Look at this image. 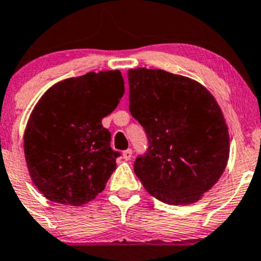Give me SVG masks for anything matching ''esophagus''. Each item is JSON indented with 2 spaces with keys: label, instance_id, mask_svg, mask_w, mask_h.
Here are the masks:
<instances>
[{
  "label": "esophagus",
  "instance_id": "1",
  "mask_svg": "<svg viewBox=\"0 0 261 261\" xmlns=\"http://www.w3.org/2000/svg\"><path fill=\"white\" fill-rule=\"evenodd\" d=\"M122 157H124V160H126V161H128V160L133 157V151L131 150H126L122 152Z\"/></svg>",
  "mask_w": 261,
  "mask_h": 261
}]
</instances>
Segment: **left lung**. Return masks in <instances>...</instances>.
<instances>
[{
	"instance_id": "left-lung-1",
	"label": "left lung",
	"mask_w": 261,
	"mask_h": 261,
	"mask_svg": "<svg viewBox=\"0 0 261 261\" xmlns=\"http://www.w3.org/2000/svg\"><path fill=\"white\" fill-rule=\"evenodd\" d=\"M127 79L128 109L150 144L136 159V176L163 203H196L227 167L229 134L222 109L207 88L188 76L136 68Z\"/></svg>"
}]
</instances>
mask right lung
<instances>
[{
  "label": "right lung",
  "mask_w": 261,
  "mask_h": 261,
  "mask_svg": "<svg viewBox=\"0 0 261 261\" xmlns=\"http://www.w3.org/2000/svg\"><path fill=\"white\" fill-rule=\"evenodd\" d=\"M124 91L120 70L90 71L57 83L38 100L23 147L31 179L45 198L79 207L104 191L119 152L101 120Z\"/></svg>",
  "instance_id": "add662e5"
}]
</instances>
